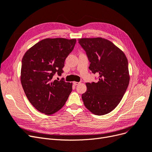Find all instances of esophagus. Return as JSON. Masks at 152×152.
Masks as SVG:
<instances>
[{"label":"esophagus","instance_id":"obj_1","mask_svg":"<svg viewBox=\"0 0 152 152\" xmlns=\"http://www.w3.org/2000/svg\"><path fill=\"white\" fill-rule=\"evenodd\" d=\"M73 84H74V85H75V86H77V85H80V83H79V82H73Z\"/></svg>","mask_w":152,"mask_h":152}]
</instances>
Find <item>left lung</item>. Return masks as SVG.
Returning <instances> with one entry per match:
<instances>
[{"mask_svg": "<svg viewBox=\"0 0 152 152\" xmlns=\"http://www.w3.org/2000/svg\"><path fill=\"white\" fill-rule=\"evenodd\" d=\"M77 41L90 62L89 69L99 75L98 82L86 83L87 90L81 96L84 104L96 115L108 114L120 103L128 86V59L108 39L81 38Z\"/></svg>", "mask_w": 152, "mask_h": 152, "instance_id": "obj_1", "label": "left lung"}]
</instances>
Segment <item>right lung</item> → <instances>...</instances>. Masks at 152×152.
<instances>
[{
    "label": "right lung",
    "mask_w": 152,
    "mask_h": 152,
    "mask_svg": "<svg viewBox=\"0 0 152 152\" xmlns=\"http://www.w3.org/2000/svg\"><path fill=\"white\" fill-rule=\"evenodd\" d=\"M76 39L46 38L28 49L22 59L20 81L29 102L45 115H53L63 107L72 91V83L54 80L63 72L64 61Z\"/></svg>",
    "instance_id": "right-lung-1"
}]
</instances>
